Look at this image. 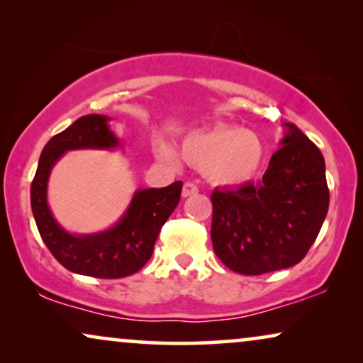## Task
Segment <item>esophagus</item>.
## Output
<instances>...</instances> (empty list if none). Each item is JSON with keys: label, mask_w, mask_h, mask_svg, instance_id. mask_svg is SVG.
Segmentation results:
<instances>
[{"label": "esophagus", "mask_w": 363, "mask_h": 363, "mask_svg": "<svg viewBox=\"0 0 363 363\" xmlns=\"http://www.w3.org/2000/svg\"><path fill=\"white\" fill-rule=\"evenodd\" d=\"M196 193H198V186L195 185V183L186 182L185 185H183V190H182V196H183V198H188V196H191V195H196Z\"/></svg>", "instance_id": "1"}]
</instances>
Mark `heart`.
Segmentation results:
<instances>
[{
    "label": "heart",
    "instance_id": "b5f03b06",
    "mask_svg": "<svg viewBox=\"0 0 363 363\" xmlns=\"http://www.w3.org/2000/svg\"><path fill=\"white\" fill-rule=\"evenodd\" d=\"M180 153L188 163L203 168L215 185L238 186L257 175L264 147L256 132L221 123L188 133L182 140ZM155 155L170 165L180 163L178 152L165 140L155 143Z\"/></svg>",
    "mask_w": 363,
    "mask_h": 363
}]
</instances>
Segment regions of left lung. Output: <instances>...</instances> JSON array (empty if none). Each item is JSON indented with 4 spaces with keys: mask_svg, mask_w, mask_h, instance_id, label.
<instances>
[{
    "mask_svg": "<svg viewBox=\"0 0 363 363\" xmlns=\"http://www.w3.org/2000/svg\"><path fill=\"white\" fill-rule=\"evenodd\" d=\"M257 185L213 191L211 241L231 271L246 276L286 269L302 261L329 210L325 162L294 123Z\"/></svg>",
    "mask_w": 363,
    "mask_h": 363,
    "instance_id": "left-lung-1",
    "label": "left lung"
}]
</instances>
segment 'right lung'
<instances>
[{"instance_id":"1","label":"right lung","mask_w":363,"mask_h":363,"mask_svg":"<svg viewBox=\"0 0 363 363\" xmlns=\"http://www.w3.org/2000/svg\"><path fill=\"white\" fill-rule=\"evenodd\" d=\"M108 122L111 117L89 113L46 143L31 185V208L44 245L66 269L101 279H118L142 269L150 259L158 233L180 201L183 183L137 190L116 225L104 231L71 233L62 228L48 203L52 168L71 150L122 147Z\"/></svg>"}]
</instances>
